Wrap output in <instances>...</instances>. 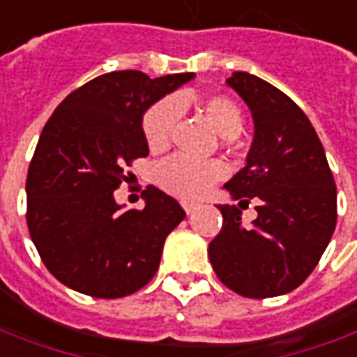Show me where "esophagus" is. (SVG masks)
Segmentation results:
<instances>
[{"label":"esophagus","mask_w":357,"mask_h":357,"mask_svg":"<svg viewBox=\"0 0 357 357\" xmlns=\"http://www.w3.org/2000/svg\"><path fill=\"white\" fill-rule=\"evenodd\" d=\"M181 207H183V211H185L188 215H191V213L195 211V207H197V205H195V203H189V201H183V203H181Z\"/></svg>","instance_id":"34e87169"}]
</instances>
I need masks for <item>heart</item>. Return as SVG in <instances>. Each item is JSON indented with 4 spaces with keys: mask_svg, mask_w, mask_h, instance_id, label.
I'll return each instance as SVG.
<instances>
[{
    "mask_svg": "<svg viewBox=\"0 0 357 357\" xmlns=\"http://www.w3.org/2000/svg\"><path fill=\"white\" fill-rule=\"evenodd\" d=\"M201 107L211 121V125L225 138L236 137L242 128V111L234 99L222 93H213L201 101ZM179 117V101L162 99L148 109L142 117V135L146 146L154 152L168 148L172 130ZM225 176V168L217 160H191L188 156H172L160 162L154 172L156 183L169 195L179 199L201 197L207 193L213 183Z\"/></svg>",
    "mask_w": 357,
    "mask_h": 357,
    "instance_id": "obj_1",
    "label": "heart"
}]
</instances>
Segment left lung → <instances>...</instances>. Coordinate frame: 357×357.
I'll list each match as a JSON object with an SVG mask.
<instances>
[{"label": "left lung", "instance_id": "left-lung-1", "mask_svg": "<svg viewBox=\"0 0 357 357\" xmlns=\"http://www.w3.org/2000/svg\"><path fill=\"white\" fill-rule=\"evenodd\" d=\"M254 117L246 166L225 188L258 219L240 225L236 205H219L220 232L211 240L213 270L229 289L250 299L289 293L311 275L336 229V183L314 128L278 87L248 72L227 79Z\"/></svg>", "mask_w": 357, "mask_h": 357}]
</instances>
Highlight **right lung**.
<instances>
[{
	"mask_svg": "<svg viewBox=\"0 0 357 357\" xmlns=\"http://www.w3.org/2000/svg\"><path fill=\"white\" fill-rule=\"evenodd\" d=\"M193 72L150 79L111 72L74 89L46 121L26 174V227L60 283L99 299L142 289L158 271L164 240L185 217L154 185L144 209L121 211L113 191L146 158L142 115Z\"/></svg>",
	"mask_w": 357,
	"mask_h": 357,
	"instance_id": "right-lung-1",
	"label": "right lung"
}]
</instances>
